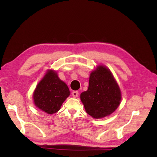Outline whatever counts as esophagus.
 I'll list each match as a JSON object with an SVG mask.
<instances>
[{"mask_svg": "<svg viewBox=\"0 0 157 157\" xmlns=\"http://www.w3.org/2000/svg\"><path fill=\"white\" fill-rule=\"evenodd\" d=\"M72 95H73V96L74 98H76V97L78 96L79 93H78V91H73V92L72 93Z\"/></svg>", "mask_w": 157, "mask_h": 157, "instance_id": "1", "label": "esophagus"}]
</instances>
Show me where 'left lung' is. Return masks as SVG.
Here are the masks:
<instances>
[{
	"label": "left lung",
	"mask_w": 157,
	"mask_h": 157,
	"mask_svg": "<svg viewBox=\"0 0 157 157\" xmlns=\"http://www.w3.org/2000/svg\"><path fill=\"white\" fill-rule=\"evenodd\" d=\"M86 113L94 118L109 116L121 101L120 87L106 66L100 65L90 74L87 91L80 94Z\"/></svg>",
	"instance_id": "1"
}]
</instances>
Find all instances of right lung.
I'll use <instances>...</instances> for the list:
<instances>
[{
    "label": "right lung",
    "instance_id": "1",
    "mask_svg": "<svg viewBox=\"0 0 157 157\" xmlns=\"http://www.w3.org/2000/svg\"><path fill=\"white\" fill-rule=\"evenodd\" d=\"M69 95L68 86L59 78L56 71L48 70L34 90V103L39 109L53 114L60 109Z\"/></svg>",
    "mask_w": 157,
    "mask_h": 157
}]
</instances>
